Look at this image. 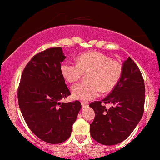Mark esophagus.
I'll return each instance as SVG.
<instances>
[{
	"mask_svg": "<svg viewBox=\"0 0 160 160\" xmlns=\"http://www.w3.org/2000/svg\"><path fill=\"white\" fill-rule=\"evenodd\" d=\"M88 107V104L86 103V102H82V108H87Z\"/></svg>",
	"mask_w": 160,
	"mask_h": 160,
	"instance_id": "obj_1",
	"label": "esophagus"
}]
</instances>
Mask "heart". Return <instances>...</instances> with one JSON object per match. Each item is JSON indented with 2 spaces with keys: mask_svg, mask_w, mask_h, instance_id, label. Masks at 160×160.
Listing matches in <instances>:
<instances>
[{
  "mask_svg": "<svg viewBox=\"0 0 160 160\" xmlns=\"http://www.w3.org/2000/svg\"><path fill=\"white\" fill-rule=\"evenodd\" d=\"M122 70L121 62L98 52L81 54L77 63L64 61L60 65L62 76L69 83L77 82L84 74H88V83L76 84L71 87L73 98L82 101L98 97L100 90L102 92L113 90L121 78Z\"/></svg>",
  "mask_w": 160,
  "mask_h": 160,
  "instance_id": "1",
  "label": "heart"
}]
</instances>
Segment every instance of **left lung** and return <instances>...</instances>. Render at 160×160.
<instances>
[{"label":"left lung","mask_w":160,"mask_h":160,"mask_svg":"<svg viewBox=\"0 0 160 160\" xmlns=\"http://www.w3.org/2000/svg\"><path fill=\"white\" fill-rule=\"evenodd\" d=\"M122 68L121 78L111 93L101 101L89 104L95 113L90 135L102 145H116L124 141L143 114L145 84L141 71L130 58L123 62ZM102 102L112 106L107 109Z\"/></svg>","instance_id":"left-lung-1"}]
</instances>
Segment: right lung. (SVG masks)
Instances as JSON below:
<instances>
[{"label":"right lung","instance_id":"add662e5","mask_svg":"<svg viewBox=\"0 0 160 160\" xmlns=\"http://www.w3.org/2000/svg\"><path fill=\"white\" fill-rule=\"evenodd\" d=\"M65 58L61 47L37 54L24 69L18 89L25 122L37 137L49 143H62L71 136L82 108L78 100L60 102L71 95L60 71Z\"/></svg>","mask_w":160,"mask_h":160}]
</instances>
